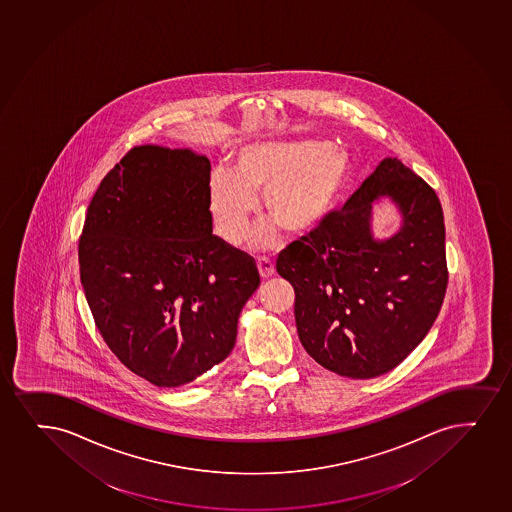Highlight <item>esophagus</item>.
<instances>
[{
    "label": "esophagus",
    "instance_id": "obj_1",
    "mask_svg": "<svg viewBox=\"0 0 512 512\" xmlns=\"http://www.w3.org/2000/svg\"><path fill=\"white\" fill-rule=\"evenodd\" d=\"M257 265H259L260 276L267 279V277H271L274 274V264H272V260L269 257H265V255H260L257 257Z\"/></svg>",
    "mask_w": 512,
    "mask_h": 512
}]
</instances>
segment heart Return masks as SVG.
<instances>
[{
	"label": "heart",
	"mask_w": 512,
	"mask_h": 512,
	"mask_svg": "<svg viewBox=\"0 0 512 512\" xmlns=\"http://www.w3.org/2000/svg\"><path fill=\"white\" fill-rule=\"evenodd\" d=\"M349 175L346 154L324 142L248 145L231 171L219 169L209 185V207L217 233L231 245L245 240L257 199L262 214L284 235L300 236L322 223ZM272 243L271 229L260 233Z\"/></svg>",
	"instance_id": "heart-1"
}]
</instances>
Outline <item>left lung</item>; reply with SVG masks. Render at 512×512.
Listing matches in <instances>:
<instances>
[{
  "instance_id": "obj_1",
  "label": "left lung",
  "mask_w": 512,
  "mask_h": 512,
  "mask_svg": "<svg viewBox=\"0 0 512 512\" xmlns=\"http://www.w3.org/2000/svg\"><path fill=\"white\" fill-rule=\"evenodd\" d=\"M380 196L404 212V228L385 242L369 231ZM276 269L295 289L296 329L313 360L349 379L391 372L427 336L444 301L439 197L399 159H384L343 209L279 253Z\"/></svg>"
}]
</instances>
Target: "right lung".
Returning <instances> with one entry per match:
<instances>
[{"instance_id":"right-lung-1","label":"right lung","mask_w":512,"mask_h":512,"mask_svg":"<svg viewBox=\"0 0 512 512\" xmlns=\"http://www.w3.org/2000/svg\"><path fill=\"white\" fill-rule=\"evenodd\" d=\"M211 163L187 149L133 147L104 176L79 240L80 281L109 349L157 387L228 358L259 288L253 257L212 235Z\"/></svg>"}]
</instances>
